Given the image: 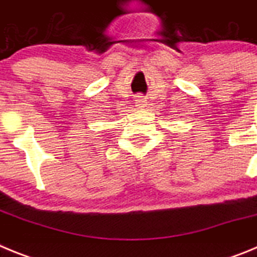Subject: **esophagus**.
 <instances>
[{
  "label": "esophagus",
  "mask_w": 257,
  "mask_h": 257,
  "mask_svg": "<svg viewBox=\"0 0 257 257\" xmlns=\"http://www.w3.org/2000/svg\"><path fill=\"white\" fill-rule=\"evenodd\" d=\"M135 104H136V106H139V108H143V106L147 105V100H145V99H144V96H136Z\"/></svg>",
  "instance_id": "34e87169"
}]
</instances>
